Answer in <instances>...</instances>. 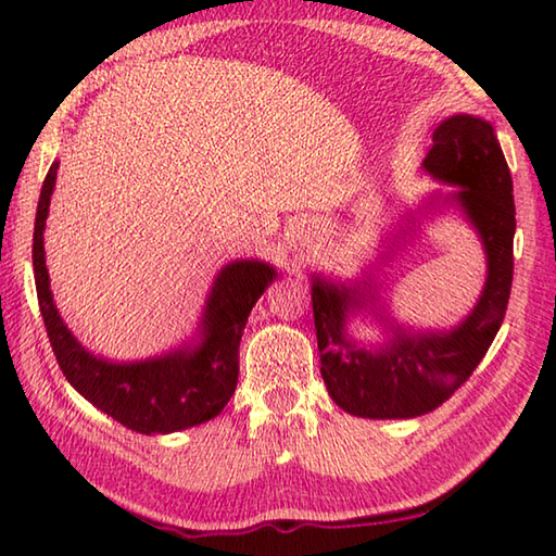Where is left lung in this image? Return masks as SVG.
<instances>
[{"label":"left lung","mask_w":556,"mask_h":556,"mask_svg":"<svg viewBox=\"0 0 556 556\" xmlns=\"http://www.w3.org/2000/svg\"><path fill=\"white\" fill-rule=\"evenodd\" d=\"M422 172L434 181L456 186L452 193H432L422 210L456 207L476 229L488 263L485 287L458 325L413 329L396 323L387 313V303L382 313H375L380 293L372 275L351 281L313 275L311 296L323 380L334 404L358 418H418L442 406L485 358L509 303L514 184L492 124L473 114L448 116L434 128ZM410 224H416V217H410ZM361 309L381 317L388 334L382 345L365 348L348 334V320Z\"/></svg>","instance_id":"8db88e82"}]
</instances>
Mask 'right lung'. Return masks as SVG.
Listing matches in <instances>:
<instances>
[{
  "instance_id": "obj_1",
  "label": "right lung",
  "mask_w": 556,
  "mask_h": 556,
  "mask_svg": "<svg viewBox=\"0 0 556 556\" xmlns=\"http://www.w3.org/2000/svg\"><path fill=\"white\" fill-rule=\"evenodd\" d=\"M59 162L45 176L33 233L40 313L68 384L92 406L140 434H169L219 416L239 382V344L253 305L277 279L263 260H231L207 293L195 334L160 356L110 361L88 351L59 315L45 265V222Z\"/></svg>"
}]
</instances>
